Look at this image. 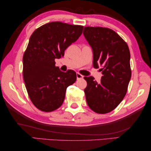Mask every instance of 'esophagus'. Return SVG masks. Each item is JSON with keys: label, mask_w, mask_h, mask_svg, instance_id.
I'll use <instances>...</instances> for the list:
<instances>
[{"label": "esophagus", "mask_w": 151, "mask_h": 151, "mask_svg": "<svg viewBox=\"0 0 151 151\" xmlns=\"http://www.w3.org/2000/svg\"><path fill=\"white\" fill-rule=\"evenodd\" d=\"M76 76H77V79L78 80H80V79H81L83 78V76L81 75V74H80V73H76Z\"/></svg>", "instance_id": "esophagus-1"}]
</instances>
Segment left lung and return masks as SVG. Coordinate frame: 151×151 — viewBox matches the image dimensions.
Returning <instances> with one entry per match:
<instances>
[{
    "instance_id": "obj_1",
    "label": "left lung",
    "mask_w": 151,
    "mask_h": 151,
    "mask_svg": "<svg viewBox=\"0 0 151 151\" xmlns=\"http://www.w3.org/2000/svg\"><path fill=\"white\" fill-rule=\"evenodd\" d=\"M83 35L93 50V65L100 67L102 77H84L86 102L98 114L114 110L124 99L131 78L130 54L127 43L115 31L100 27H85Z\"/></svg>"
}]
</instances>
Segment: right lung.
Listing matches in <instances>:
<instances>
[{"label": "right lung", "instance_id": "add662e5", "mask_svg": "<svg viewBox=\"0 0 151 151\" xmlns=\"http://www.w3.org/2000/svg\"><path fill=\"white\" fill-rule=\"evenodd\" d=\"M83 26L51 22L35 31L24 51L23 75L32 103L43 112H52L62 105L66 89L75 83L76 73L63 72L55 67V59L82 33Z\"/></svg>", "mask_w": 151, "mask_h": 151}]
</instances>
